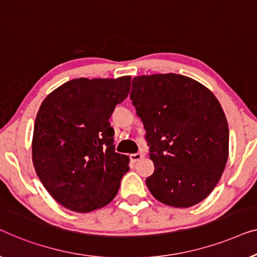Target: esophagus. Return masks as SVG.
I'll use <instances>...</instances> for the list:
<instances>
[{
	"label": "esophagus",
	"mask_w": 257,
	"mask_h": 257,
	"mask_svg": "<svg viewBox=\"0 0 257 257\" xmlns=\"http://www.w3.org/2000/svg\"><path fill=\"white\" fill-rule=\"evenodd\" d=\"M142 158H143V154H141V153L130 155V161L134 162V163H135V162H139L140 160H142Z\"/></svg>",
	"instance_id": "1"
}]
</instances>
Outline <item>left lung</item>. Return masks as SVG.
I'll return each mask as SVG.
<instances>
[{
    "instance_id": "left-lung-1",
    "label": "left lung",
    "mask_w": 257,
    "mask_h": 257,
    "mask_svg": "<svg viewBox=\"0 0 257 257\" xmlns=\"http://www.w3.org/2000/svg\"><path fill=\"white\" fill-rule=\"evenodd\" d=\"M130 97L155 165L146 180L151 194L172 207L199 204L228 160V123L218 99L200 82L176 73L135 77Z\"/></svg>"
}]
</instances>
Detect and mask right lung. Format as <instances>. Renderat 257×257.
I'll use <instances>...</instances> for the list:
<instances>
[{"label": "right lung", "instance_id": "obj_1", "mask_svg": "<svg viewBox=\"0 0 257 257\" xmlns=\"http://www.w3.org/2000/svg\"><path fill=\"white\" fill-rule=\"evenodd\" d=\"M130 80V75L72 79L39 107L32 163L53 199L71 211L87 213L109 204L129 170V156L115 153L109 117L128 96Z\"/></svg>", "mask_w": 257, "mask_h": 257}]
</instances>
